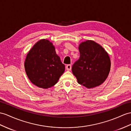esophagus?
I'll return each mask as SVG.
<instances>
[{"instance_id": "obj_1", "label": "esophagus", "mask_w": 131, "mask_h": 131, "mask_svg": "<svg viewBox=\"0 0 131 131\" xmlns=\"http://www.w3.org/2000/svg\"><path fill=\"white\" fill-rule=\"evenodd\" d=\"M72 68V66L71 64H68L66 66V69L67 71H71Z\"/></svg>"}]
</instances>
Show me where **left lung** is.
<instances>
[{
    "label": "left lung",
    "mask_w": 131,
    "mask_h": 131,
    "mask_svg": "<svg viewBox=\"0 0 131 131\" xmlns=\"http://www.w3.org/2000/svg\"><path fill=\"white\" fill-rule=\"evenodd\" d=\"M78 49L80 57L72 68L78 83L88 89L100 85L106 81L111 69L108 53L92 40L82 41Z\"/></svg>",
    "instance_id": "left-lung-1"
}]
</instances>
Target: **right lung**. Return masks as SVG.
Masks as SVG:
<instances>
[{
  "instance_id": "add662e5",
  "label": "right lung",
  "mask_w": 131,
  "mask_h": 131,
  "mask_svg": "<svg viewBox=\"0 0 131 131\" xmlns=\"http://www.w3.org/2000/svg\"><path fill=\"white\" fill-rule=\"evenodd\" d=\"M24 68L30 82L43 89L54 85L65 71V66L56 54L55 47L45 39L37 41L29 51Z\"/></svg>"
}]
</instances>
